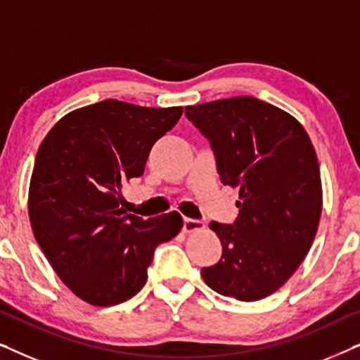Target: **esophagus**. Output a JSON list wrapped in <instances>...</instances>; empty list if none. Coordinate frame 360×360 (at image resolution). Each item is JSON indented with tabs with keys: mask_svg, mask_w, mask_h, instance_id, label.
Listing matches in <instances>:
<instances>
[{
	"mask_svg": "<svg viewBox=\"0 0 360 360\" xmlns=\"http://www.w3.org/2000/svg\"><path fill=\"white\" fill-rule=\"evenodd\" d=\"M201 229H205L203 221L191 219V218L184 219V233H193V231H201Z\"/></svg>",
	"mask_w": 360,
	"mask_h": 360,
	"instance_id": "obj_1",
	"label": "esophagus"
}]
</instances>
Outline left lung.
Returning a JSON list of instances; mask_svg holds the SVG:
<instances>
[{
	"label": "left lung",
	"mask_w": 360,
	"mask_h": 360,
	"mask_svg": "<svg viewBox=\"0 0 360 360\" xmlns=\"http://www.w3.org/2000/svg\"><path fill=\"white\" fill-rule=\"evenodd\" d=\"M185 115L210 141L221 181L239 188L234 223H210L223 255L201 269V277L240 302L269 297L307 257L321 218V176L309 136L288 112L254 96L186 106Z\"/></svg>",
	"instance_id": "1"
}]
</instances>
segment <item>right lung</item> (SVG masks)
Returning a JSON list of instances; mask_svg holds the SVG:
<instances>
[{"label":"right lung","mask_w":360,"mask_h":360,"mask_svg":"<svg viewBox=\"0 0 360 360\" xmlns=\"http://www.w3.org/2000/svg\"><path fill=\"white\" fill-rule=\"evenodd\" d=\"M181 112L105 100L68 112L39 147L27 203L34 238L86 303L112 307L134 297L157 245L184 226L176 211L142 219L120 208L122 185L144 174L152 146Z\"/></svg>","instance_id":"1"}]
</instances>
